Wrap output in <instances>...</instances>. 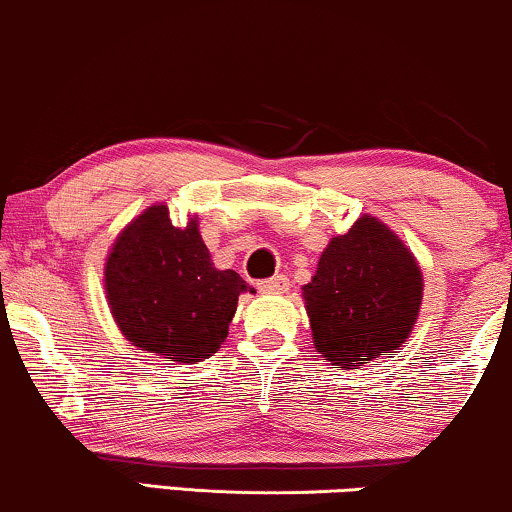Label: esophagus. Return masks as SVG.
Wrapping results in <instances>:
<instances>
[{
  "mask_svg": "<svg viewBox=\"0 0 512 512\" xmlns=\"http://www.w3.org/2000/svg\"><path fill=\"white\" fill-rule=\"evenodd\" d=\"M258 289L263 293H284L289 289V277L286 275H275L270 279H263V282H258Z\"/></svg>",
  "mask_w": 512,
  "mask_h": 512,
  "instance_id": "1",
  "label": "esophagus"
}]
</instances>
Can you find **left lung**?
Segmentation results:
<instances>
[{"label":"left lung","mask_w":512,"mask_h":512,"mask_svg":"<svg viewBox=\"0 0 512 512\" xmlns=\"http://www.w3.org/2000/svg\"><path fill=\"white\" fill-rule=\"evenodd\" d=\"M422 291V270L401 237L361 216L328 242L303 286L314 349L342 370L398 349L415 326Z\"/></svg>","instance_id":"left-lung-1"}]
</instances>
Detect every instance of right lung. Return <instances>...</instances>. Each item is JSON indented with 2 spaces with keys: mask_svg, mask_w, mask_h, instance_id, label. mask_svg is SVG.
I'll use <instances>...</instances> for the list:
<instances>
[{
  "mask_svg": "<svg viewBox=\"0 0 512 512\" xmlns=\"http://www.w3.org/2000/svg\"><path fill=\"white\" fill-rule=\"evenodd\" d=\"M104 291L130 345L195 363L219 352L237 296L251 286L235 270L214 268L198 219L177 228L167 205H151L116 237L104 263Z\"/></svg>",
  "mask_w": 512,
  "mask_h": 512,
  "instance_id": "right-lung-1",
  "label": "right lung"
}]
</instances>
